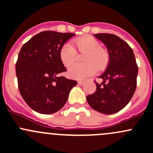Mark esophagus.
<instances>
[{"instance_id":"34e87169","label":"esophagus","mask_w":153,"mask_h":153,"mask_svg":"<svg viewBox=\"0 0 153 153\" xmlns=\"http://www.w3.org/2000/svg\"><path fill=\"white\" fill-rule=\"evenodd\" d=\"M85 83L84 81H82V80H79V81H78V84L80 85H82L83 84Z\"/></svg>"}]
</instances>
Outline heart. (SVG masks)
I'll return each mask as SVG.
<instances>
[{
  "instance_id": "heart-1",
  "label": "heart",
  "mask_w": 153,
  "mask_h": 153,
  "mask_svg": "<svg viewBox=\"0 0 153 153\" xmlns=\"http://www.w3.org/2000/svg\"><path fill=\"white\" fill-rule=\"evenodd\" d=\"M73 45L82 55L83 62L72 65L68 69V74L71 78L82 79L93 75L97 71L106 67L109 60L108 51L99 46L100 42L91 36H82L73 40ZM76 50L69 43H65L60 48L59 57L65 67H69L76 59Z\"/></svg>"
}]
</instances>
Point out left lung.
Segmentation results:
<instances>
[{
    "mask_svg": "<svg viewBox=\"0 0 153 153\" xmlns=\"http://www.w3.org/2000/svg\"><path fill=\"white\" fill-rule=\"evenodd\" d=\"M106 45L109 62L105 71L99 77L97 91L87 96L90 106L104 114H113L129 103L136 89L138 65L130 45L112 34H94Z\"/></svg>",
    "mask_w": 153,
    "mask_h": 153,
    "instance_id": "8db88e82",
    "label": "left lung"
}]
</instances>
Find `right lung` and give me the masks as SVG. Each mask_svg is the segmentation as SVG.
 Here are the masks:
<instances>
[{
  "instance_id": "1",
  "label": "right lung",
  "mask_w": 153,
  "mask_h": 153,
  "mask_svg": "<svg viewBox=\"0 0 153 153\" xmlns=\"http://www.w3.org/2000/svg\"><path fill=\"white\" fill-rule=\"evenodd\" d=\"M75 34L45 31L36 34L22 46L16 62L20 95L28 105L42 114L61 109L76 80L60 76L67 71L59 57L60 48Z\"/></svg>"
}]
</instances>
